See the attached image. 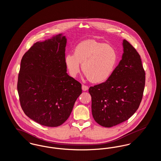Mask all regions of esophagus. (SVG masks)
Masks as SVG:
<instances>
[{"mask_svg":"<svg viewBox=\"0 0 161 161\" xmlns=\"http://www.w3.org/2000/svg\"><path fill=\"white\" fill-rule=\"evenodd\" d=\"M88 89H89V87H88L87 86L84 85V84H83V85H82V89H83V91H87V90H88Z\"/></svg>","mask_w":161,"mask_h":161,"instance_id":"1","label":"esophagus"}]
</instances>
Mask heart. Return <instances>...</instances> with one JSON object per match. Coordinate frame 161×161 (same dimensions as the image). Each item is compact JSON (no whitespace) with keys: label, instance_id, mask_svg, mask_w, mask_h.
<instances>
[{"label":"heart","instance_id":"obj_1","mask_svg":"<svg viewBox=\"0 0 161 161\" xmlns=\"http://www.w3.org/2000/svg\"><path fill=\"white\" fill-rule=\"evenodd\" d=\"M118 54L112 45L90 40L81 42L74 49V53L66 54L64 63L71 77H77L80 63L85 75L93 83L106 81L115 70Z\"/></svg>","mask_w":161,"mask_h":161}]
</instances>
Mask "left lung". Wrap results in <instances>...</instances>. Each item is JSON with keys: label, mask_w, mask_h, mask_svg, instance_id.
<instances>
[{"label": "left lung", "mask_w": 161, "mask_h": 161, "mask_svg": "<svg viewBox=\"0 0 161 161\" xmlns=\"http://www.w3.org/2000/svg\"><path fill=\"white\" fill-rule=\"evenodd\" d=\"M122 60L105 82L89 87L93 119L105 127L128 120L142 99L146 73L141 57L126 40Z\"/></svg>", "instance_id": "left-lung-1"}]
</instances>
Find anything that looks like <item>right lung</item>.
<instances>
[{"instance_id": "add662e5", "label": "right lung", "mask_w": 161, "mask_h": 161, "mask_svg": "<svg viewBox=\"0 0 161 161\" xmlns=\"http://www.w3.org/2000/svg\"><path fill=\"white\" fill-rule=\"evenodd\" d=\"M66 38L38 42L23 55L17 91L25 115L40 125L58 127L69 117L81 84L66 73Z\"/></svg>"}]
</instances>
